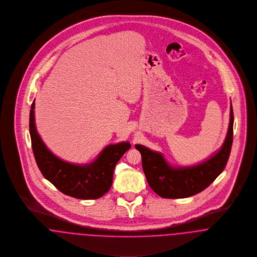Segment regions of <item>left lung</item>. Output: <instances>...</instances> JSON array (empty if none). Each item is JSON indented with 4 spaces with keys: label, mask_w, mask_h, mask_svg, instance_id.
<instances>
[{
    "label": "left lung",
    "mask_w": 257,
    "mask_h": 257,
    "mask_svg": "<svg viewBox=\"0 0 257 257\" xmlns=\"http://www.w3.org/2000/svg\"><path fill=\"white\" fill-rule=\"evenodd\" d=\"M233 109L230 105L228 132L220 150L197 165L174 167L161 153L135 145L142 157V167L151 189L163 198H186L208 188L219 175L229 158L233 142Z\"/></svg>",
    "instance_id": "8db88e82"
}]
</instances>
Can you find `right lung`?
<instances>
[{"label": "right lung", "instance_id": "add662e5", "mask_svg": "<svg viewBox=\"0 0 257 257\" xmlns=\"http://www.w3.org/2000/svg\"><path fill=\"white\" fill-rule=\"evenodd\" d=\"M35 100L30 111V135L37 164L42 175L66 195L78 199H96L108 191L116 163L131 148L128 142L108 145L95 162L74 164L65 162L45 146L35 122Z\"/></svg>", "mask_w": 257, "mask_h": 257}]
</instances>
